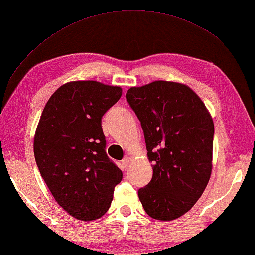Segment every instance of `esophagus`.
I'll return each mask as SVG.
<instances>
[{
	"instance_id": "34e87169",
	"label": "esophagus",
	"mask_w": 255,
	"mask_h": 255,
	"mask_svg": "<svg viewBox=\"0 0 255 255\" xmlns=\"http://www.w3.org/2000/svg\"><path fill=\"white\" fill-rule=\"evenodd\" d=\"M130 163H131V158H129V156H126V158H125L122 161V165H123V167H124L125 170L128 169L129 165H130Z\"/></svg>"
}]
</instances>
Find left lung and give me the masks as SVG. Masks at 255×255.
Segmentation results:
<instances>
[{"label": "left lung", "mask_w": 255, "mask_h": 255, "mask_svg": "<svg viewBox=\"0 0 255 255\" xmlns=\"http://www.w3.org/2000/svg\"><path fill=\"white\" fill-rule=\"evenodd\" d=\"M126 99L141 123L153 175L138 196L151 218H180L202 196L213 170L214 122L186 84L153 81Z\"/></svg>", "instance_id": "1"}]
</instances>
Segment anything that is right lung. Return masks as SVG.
<instances>
[{"instance_id": "right-lung-1", "label": "right lung", "mask_w": 255, "mask_h": 255, "mask_svg": "<svg viewBox=\"0 0 255 255\" xmlns=\"http://www.w3.org/2000/svg\"><path fill=\"white\" fill-rule=\"evenodd\" d=\"M122 93L121 86L71 81L50 96L37 125L38 169L56 202L79 220L101 218L123 178L105 152L101 124Z\"/></svg>"}]
</instances>
